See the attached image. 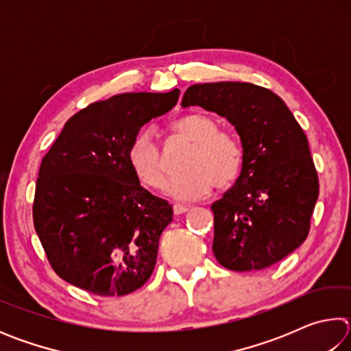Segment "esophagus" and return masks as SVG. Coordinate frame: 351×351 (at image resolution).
<instances>
[{"label":"esophagus","instance_id":"1","mask_svg":"<svg viewBox=\"0 0 351 351\" xmlns=\"http://www.w3.org/2000/svg\"><path fill=\"white\" fill-rule=\"evenodd\" d=\"M187 210H189V206H182V204H175L173 206L175 215H182V213H186Z\"/></svg>","mask_w":351,"mask_h":351}]
</instances>
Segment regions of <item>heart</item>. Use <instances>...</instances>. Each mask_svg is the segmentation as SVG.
Masks as SVG:
<instances>
[{
    "instance_id": "obj_1",
    "label": "heart",
    "mask_w": 351,
    "mask_h": 351,
    "mask_svg": "<svg viewBox=\"0 0 351 351\" xmlns=\"http://www.w3.org/2000/svg\"><path fill=\"white\" fill-rule=\"evenodd\" d=\"M217 121L207 114L195 112L171 125V133L193 144L184 170L173 178L165 192L178 201H197L207 197L213 186H232L240 175L243 150L232 134L218 132ZM128 164L136 178L150 189H162L167 169L154 134L144 128L134 134L127 152Z\"/></svg>"
}]
</instances>
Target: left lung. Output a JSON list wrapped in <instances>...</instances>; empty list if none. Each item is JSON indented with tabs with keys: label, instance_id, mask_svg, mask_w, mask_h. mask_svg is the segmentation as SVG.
Here are the masks:
<instances>
[{
	"label": "left lung",
	"instance_id": "1",
	"mask_svg": "<svg viewBox=\"0 0 351 351\" xmlns=\"http://www.w3.org/2000/svg\"><path fill=\"white\" fill-rule=\"evenodd\" d=\"M181 106L226 117L241 141L239 180L210 207L218 263L245 272L287 257L308 237L319 197L308 139L293 112L277 94L243 82L192 85Z\"/></svg>",
	"mask_w": 351,
	"mask_h": 351
}]
</instances>
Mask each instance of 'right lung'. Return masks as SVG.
<instances>
[{"instance_id":"obj_1","label":"right lung","mask_w":351,"mask_h":351,"mask_svg":"<svg viewBox=\"0 0 351 351\" xmlns=\"http://www.w3.org/2000/svg\"><path fill=\"white\" fill-rule=\"evenodd\" d=\"M180 90L123 93L64 123L40 165L34 226L58 276L96 295L141 288L156 265L173 209L141 186L128 164L134 134L169 112Z\"/></svg>"}]
</instances>
